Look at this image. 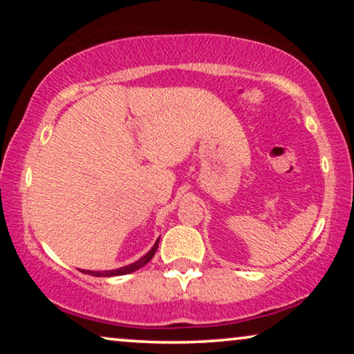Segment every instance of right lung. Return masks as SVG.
<instances>
[{
  "label": "right lung",
  "instance_id": "1",
  "mask_svg": "<svg viewBox=\"0 0 354 354\" xmlns=\"http://www.w3.org/2000/svg\"><path fill=\"white\" fill-rule=\"evenodd\" d=\"M158 243H159V239L156 240V243L153 245V248L148 251L147 254L143 256V258H140L138 261H135L133 264H129V266H124V268H119V269H113V270H82L84 274H88V275H93V277H114V275H125V274H132L135 270H138L140 268H143L145 264H148L151 258L156 253L158 250Z\"/></svg>",
  "mask_w": 354,
  "mask_h": 354
}]
</instances>
